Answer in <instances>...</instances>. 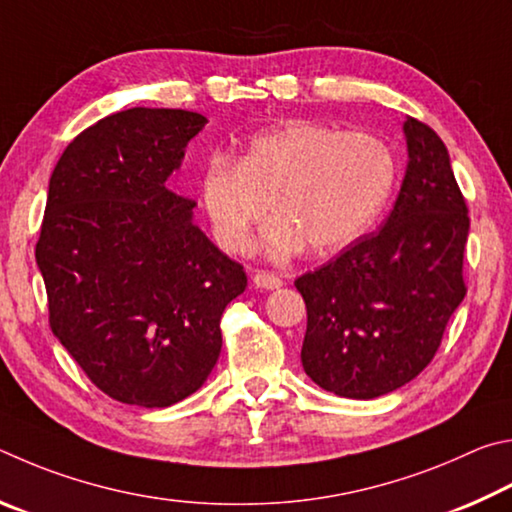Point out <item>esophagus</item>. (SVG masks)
I'll return each mask as SVG.
<instances>
[{
  "instance_id": "esophagus-1",
  "label": "esophagus",
  "mask_w": 512,
  "mask_h": 512,
  "mask_svg": "<svg viewBox=\"0 0 512 512\" xmlns=\"http://www.w3.org/2000/svg\"><path fill=\"white\" fill-rule=\"evenodd\" d=\"M254 285L261 290H279L283 285L281 276H276L272 272H256L254 274Z\"/></svg>"
}]
</instances>
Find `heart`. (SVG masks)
<instances>
[{"mask_svg":"<svg viewBox=\"0 0 512 512\" xmlns=\"http://www.w3.org/2000/svg\"><path fill=\"white\" fill-rule=\"evenodd\" d=\"M396 182V157L369 132H339L290 121L256 134L238 159L213 155L197 177L202 209L218 245L233 254L251 247L265 220L274 258L306 247L330 254L371 227Z\"/></svg>","mask_w":512,"mask_h":512,"instance_id":"b5f03b06","label":"heart"}]
</instances>
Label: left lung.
I'll return each mask as SVG.
<instances>
[{
    "instance_id": "obj_1",
    "label": "left lung",
    "mask_w": 512,
    "mask_h": 512,
    "mask_svg": "<svg viewBox=\"0 0 512 512\" xmlns=\"http://www.w3.org/2000/svg\"><path fill=\"white\" fill-rule=\"evenodd\" d=\"M407 170L384 227L294 285L308 310L301 362L342 398L400 389L434 360L465 297L468 204L441 137L407 116Z\"/></svg>"
}]
</instances>
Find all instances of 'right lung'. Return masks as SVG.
I'll return each mask as SVG.
<instances>
[{
    "label": "right lung",
    "mask_w": 512,
    "mask_h": 512,
    "mask_svg": "<svg viewBox=\"0 0 512 512\" xmlns=\"http://www.w3.org/2000/svg\"><path fill=\"white\" fill-rule=\"evenodd\" d=\"M197 112L132 107L69 143L49 179L35 245L49 326L107 396L170 407L202 387L220 357L224 308L245 292L242 265L168 191Z\"/></svg>",
    "instance_id": "1"
}]
</instances>
